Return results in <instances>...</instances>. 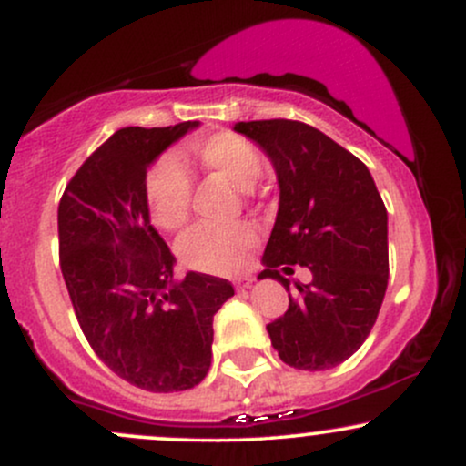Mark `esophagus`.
<instances>
[{"instance_id":"esophagus-1","label":"esophagus","mask_w":466,"mask_h":466,"mask_svg":"<svg viewBox=\"0 0 466 466\" xmlns=\"http://www.w3.org/2000/svg\"><path fill=\"white\" fill-rule=\"evenodd\" d=\"M251 278H243V280H238L237 282V291H245V289H249L251 287Z\"/></svg>"}]
</instances>
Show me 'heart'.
<instances>
[{
    "label": "heart",
    "mask_w": 466,
    "mask_h": 466,
    "mask_svg": "<svg viewBox=\"0 0 466 466\" xmlns=\"http://www.w3.org/2000/svg\"><path fill=\"white\" fill-rule=\"evenodd\" d=\"M188 157L206 173L228 179L240 190H251L265 170V155L254 142L234 131H218L192 140ZM192 177L177 155L155 159L147 175V203L153 221L162 229H177L188 221ZM249 223L215 226L203 223L179 240V258L188 269L206 274H234L256 245Z\"/></svg>",
    "instance_id": "1"
}]
</instances>
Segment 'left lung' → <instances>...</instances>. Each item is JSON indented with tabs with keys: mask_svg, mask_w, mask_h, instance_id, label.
Returning a JSON list of instances; mask_svg holds the SVG:
<instances>
[{
	"mask_svg": "<svg viewBox=\"0 0 466 466\" xmlns=\"http://www.w3.org/2000/svg\"><path fill=\"white\" fill-rule=\"evenodd\" d=\"M274 164L280 206L265 248L267 269L289 291L278 267L302 265L285 315L267 324L287 366L329 370L370 335L388 287V212L361 159L298 120L237 122Z\"/></svg>",
	"mask_w": 466,
	"mask_h": 466,
	"instance_id": "1",
	"label": "left lung"
}]
</instances>
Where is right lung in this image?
Masks as SVG:
<instances>
[{
	"mask_svg": "<svg viewBox=\"0 0 466 466\" xmlns=\"http://www.w3.org/2000/svg\"><path fill=\"white\" fill-rule=\"evenodd\" d=\"M199 122L127 127L85 159L58 203V258L69 300L96 355L147 392H181L212 361L215 313L234 287L188 271L151 226L147 170Z\"/></svg>",
	"mask_w": 466,
	"mask_h": 466,
	"instance_id": "obj_1",
	"label": "right lung"
}]
</instances>
